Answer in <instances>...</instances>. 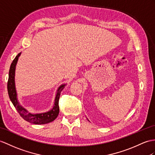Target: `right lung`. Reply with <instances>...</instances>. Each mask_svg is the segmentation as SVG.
<instances>
[{"mask_svg":"<svg viewBox=\"0 0 155 155\" xmlns=\"http://www.w3.org/2000/svg\"><path fill=\"white\" fill-rule=\"evenodd\" d=\"M21 52H20L16 58L12 61L9 70L8 81L7 88H8V93L10 101H12L14 107L16 108L17 111L20 115L23 118L25 121L29 122L34 124H45L50 123L57 118L59 114V106L58 100L60 95V93L65 87L66 84H62L56 91L54 106L50 110L45 112L41 113H31L29 112L27 109L22 107L20 104V102L18 99V94L16 91V84H15V72H16V67L18 62V60Z\"/></svg>","mask_w":155,"mask_h":155,"instance_id":"obj_1","label":"right lung"}]
</instances>
